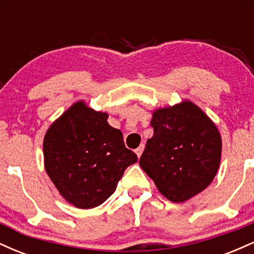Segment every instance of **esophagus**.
Returning a JSON list of instances; mask_svg holds the SVG:
<instances>
[{"instance_id":"esophagus-1","label":"esophagus","mask_w":254,"mask_h":254,"mask_svg":"<svg viewBox=\"0 0 254 254\" xmlns=\"http://www.w3.org/2000/svg\"><path fill=\"white\" fill-rule=\"evenodd\" d=\"M143 149H144V145L142 144V145H139L138 148H137L136 149V154H137V156H141L142 155V153H143Z\"/></svg>"}]
</instances>
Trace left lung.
Masks as SVG:
<instances>
[{"label": "left lung", "mask_w": 254, "mask_h": 254, "mask_svg": "<svg viewBox=\"0 0 254 254\" xmlns=\"http://www.w3.org/2000/svg\"><path fill=\"white\" fill-rule=\"evenodd\" d=\"M154 135L139 166L171 202L182 203L205 190L216 176L222 141L216 125L191 101L153 112Z\"/></svg>", "instance_id": "1"}]
</instances>
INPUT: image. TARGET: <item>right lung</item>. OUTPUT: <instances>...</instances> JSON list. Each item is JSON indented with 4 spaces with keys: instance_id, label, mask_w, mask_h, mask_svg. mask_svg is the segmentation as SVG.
<instances>
[{
    "instance_id": "add662e5",
    "label": "right lung",
    "mask_w": 254,
    "mask_h": 254,
    "mask_svg": "<svg viewBox=\"0 0 254 254\" xmlns=\"http://www.w3.org/2000/svg\"><path fill=\"white\" fill-rule=\"evenodd\" d=\"M109 115L74 104L51 124L44 137L48 176L66 202L80 209L103 204L137 162L125 147L123 133L107 123Z\"/></svg>"
}]
</instances>
